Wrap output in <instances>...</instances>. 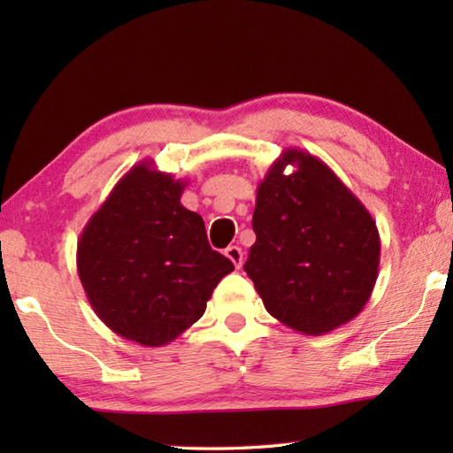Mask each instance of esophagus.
<instances>
[{"label":"esophagus","mask_w":453,"mask_h":453,"mask_svg":"<svg viewBox=\"0 0 453 453\" xmlns=\"http://www.w3.org/2000/svg\"><path fill=\"white\" fill-rule=\"evenodd\" d=\"M226 256L229 257V262H232L237 270H240L242 264H243V251L242 248H237V245H229V248L226 250Z\"/></svg>","instance_id":"esophagus-1"}]
</instances>
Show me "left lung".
I'll return each instance as SVG.
<instances>
[{
  "mask_svg": "<svg viewBox=\"0 0 453 453\" xmlns=\"http://www.w3.org/2000/svg\"><path fill=\"white\" fill-rule=\"evenodd\" d=\"M251 224L243 270L283 326L324 335L364 310L378 280V226L319 157L283 150L259 181Z\"/></svg>",
  "mask_w": 453,
  "mask_h": 453,
  "instance_id": "8db88e82",
  "label": "left lung"
}]
</instances>
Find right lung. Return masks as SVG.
<instances>
[{"label": "right lung", "mask_w": 453, "mask_h": 453, "mask_svg": "<svg viewBox=\"0 0 453 453\" xmlns=\"http://www.w3.org/2000/svg\"><path fill=\"white\" fill-rule=\"evenodd\" d=\"M188 181L143 159L89 218L78 242L88 302L113 334L145 348L173 342L203 316L234 272L210 248L203 219L181 205Z\"/></svg>", "instance_id": "add662e5"}]
</instances>
